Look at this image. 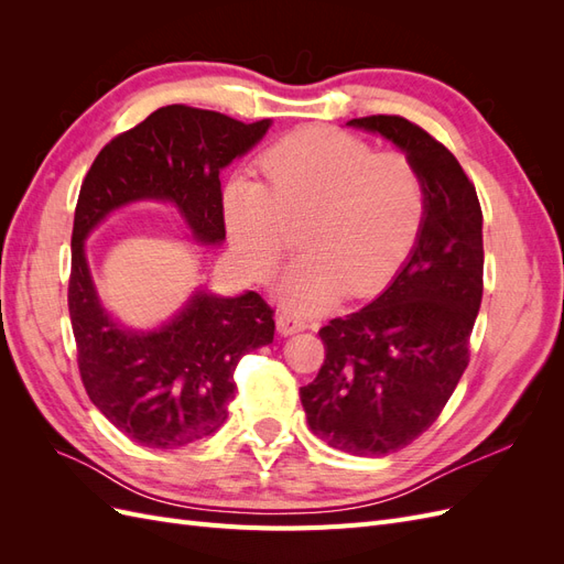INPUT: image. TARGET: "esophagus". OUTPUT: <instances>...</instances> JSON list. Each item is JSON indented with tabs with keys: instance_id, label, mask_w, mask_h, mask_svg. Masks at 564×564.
Here are the masks:
<instances>
[{
	"instance_id": "esophagus-1",
	"label": "esophagus",
	"mask_w": 564,
	"mask_h": 564,
	"mask_svg": "<svg viewBox=\"0 0 564 564\" xmlns=\"http://www.w3.org/2000/svg\"><path fill=\"white\" fill-rule=\"evenodd\" d=\"M305 327H308V324H305L301 317H296L292 313H280L278 315V332L282 336H292L296 332H303Z\"/></svg>"
}]
</instances>
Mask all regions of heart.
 Wrapping results in <instances>:
<instances>
[{"label":"heart","instance_id":"b5f03b06","mask_svg":"<svg viewBox=\"0 0 564 564\" xmlns=\"http://www.w3.org/2000/svg\"><path fill=\"white\" fill-rule=\"evenodd\" d=\"M263 183L235 176L220 212L237 261L265 282L305 226L308 253L280 282L286 311L313 315L346 294L383 289L412 253L425 218V183L402 152L329 127H305L272 143L259 160Z\"/></svg>","mask_w":564,"mask_h":564}]
</instances>
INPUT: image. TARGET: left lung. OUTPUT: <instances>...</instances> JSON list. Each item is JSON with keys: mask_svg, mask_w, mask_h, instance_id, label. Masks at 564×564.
I'll return each mask as SVG.
<instances>
[{"mask_svg": "<svg viewBox=\"0 0 564 564\" xmlns=\"http://www.w3.org/2000/svg\"><path fill=\"white\" fill-rule=\"evenodd\" d=\"M416 164L425 218L406 263L362 311L319 329L324 365L301 388L311 431L355 456H386L431 429L468 367L482 301V209L452 152L398 115L350 119Z\"/></svg>", "mask_w": 564, "mask_h": 564, "instance_id": "8db88e82", "label": "left lung"}]
</instances>
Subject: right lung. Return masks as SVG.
I'll return each mask as SVG.
<instances>
[{
	"mask_svg": "<svg viewBox=\"0 0 564 564\" xmlns=\"http://www.w3.org/2000/svg\"><path fill=\"white\" fill-rule=\"evenodd\" d=\"M270 124L166 106L115 135L82 183L67 284L77 365L98 412L143 447H185L226 423L235 367L272 344L275 313L256 292L216 296L197 289L162 327H122L98 299L84 245L115 209L143 199L172 202L195 242L220 245V169L249 152Z\"/></svg>",
	"mask_w": 564,
	"mask_h": 564,
	"instance_id": "add662e5",
	"label": "right lung"
}]
</instances>
